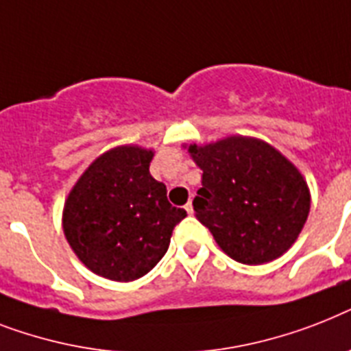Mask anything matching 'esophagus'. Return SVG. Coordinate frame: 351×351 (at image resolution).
<instances>
[{"mask_svg": "<svg viewBox=\"0 0 351 351\" xmlns=\"http://www.w3.org/2000/svg\"><path fill=\"white\" fill-rule=\"evenodd\" d=\"M184 208H186V212H189L190 215L193 214V204H192V201H189V203H186V206H184Z\"/></svg>", "mask_w": 351, "mask_h": 351, "instance_id": "1", "label": "esophagus"}]
</instances>
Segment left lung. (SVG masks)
Masks as SVG:
<instances>
[{"mask_svg": "<svg viewBox=\"0 0 351 351\" xmlns=\"http://www.w3.org/2000/svg\"><path fill=\"white\" fill-rule=\"evenodd\" d=\"M189 152L203 186L193 199L195 217L215 243L243 265L281 257L301 234L310 190L279 150L255 137L232 136Z\"/></svg>", "mask_w": 351, "mask_h": 351, "instance_id": "obj_1", "label": "left lung"}]
</instances>
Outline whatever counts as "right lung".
<instances>
[{
  "instance_id": "1",
  "label": "right lung",
  "mask_w": 351,
  "mask_h": 351,
  "mask_svg": "<svg viewBox=\"0 0 351 351\" xmlns=\"http://www.w3.org/2000/svg\"><path fill=\"white\" fill-rule=\"evenodd\" d=\"M152 158V150L134 145L112 148L86 168L64 201L70 248L88 270L110 281H136L152 270L167 254L176 224L186 217L150 176Z\"/></svg>"
}]
</instances>
